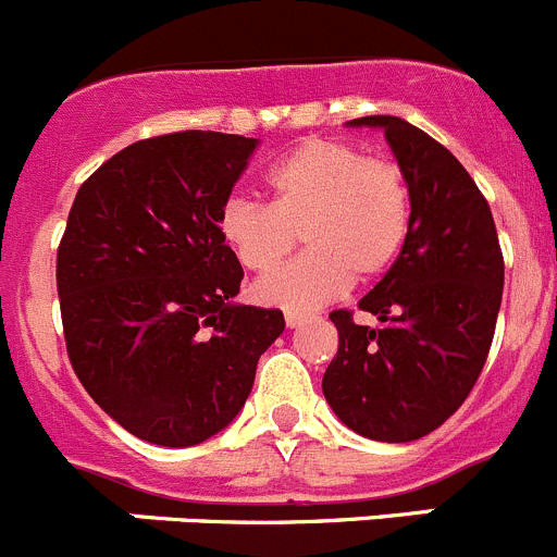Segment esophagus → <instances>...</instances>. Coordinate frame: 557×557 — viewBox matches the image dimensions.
<instances>
[{"label":"esophagus","mask_w":557,"mask_h":557,"mask_svg":"<svg viewBox=\"0 0 557 557\" xmlns=\"http://www.w3.org/2000/svg\"><path fill=\"white\" fill-rule=\"evenodd\" d=\"M305 312H294V310H288L285 312V323H288V329H296V326H301V323H305Z\"/></svg>","instance_id":"obj_1"}]
</instances>
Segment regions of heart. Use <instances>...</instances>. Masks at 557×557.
Listing matches in <instances>:
<instances>
[{"label": "heart", "instance_id": "1", "mask_svg": "<svg viewBox=\"0 0 557 557\" xmlns=\"http://www.w3.org/2000/svg\"><path fill=\"white\" fill-rule=\"evenodd\" d=\"M269 207L234 198L218 228L247 272L267 274L294 252H307L261 280L252 296L285 310H312L354 283L383 277L413 225V193L403 165L367 158L339 138H312L267 174Z\"/></svg>", "mask_w": 557, "mask_h": 557}]
</instances>
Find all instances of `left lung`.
Returning <instances> with one entry per match:
<instances>
[{
    "label": "left lung",
    "instance_id": "left-lung-1",
    "mask_svg": "<svg viewBox=\"0 0 557 557\" xmlns=\"http://www.w3.org/2000/svg\"><path fill=\"white\" fill-rule=\"evenodd\" d=\"M381 127L413 193L405 250L359 301L377 326L334 310L339 348L323 397L364 438L408 444L449 419L471 394L498 321L504 256L493 212L460 160L399 116H361Z\"/></svg>",
    "mask_w": 557,
    "mask_h": 557
}]
</instances>
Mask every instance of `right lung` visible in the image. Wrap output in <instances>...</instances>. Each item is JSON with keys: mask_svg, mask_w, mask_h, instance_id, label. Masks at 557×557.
Segmentation results:
<instances>
[{"mask_svg": "<svg viewBox=\"0 0 557 557\" xmlns=\"http://www.w3.org/2000/svg\"><path fill=\"white\" fill-rule=\"evenodd\" d=\"M258 138L185 129L135 141L81 185L57 252L70 364L135 438L203 444L250 397L280 310L239 305L218 220Z\"/></svg>", "mask_w": 557, "mask_h": 557, "instance_id": "add662e5", "label": "right lung"}]
</instances>
